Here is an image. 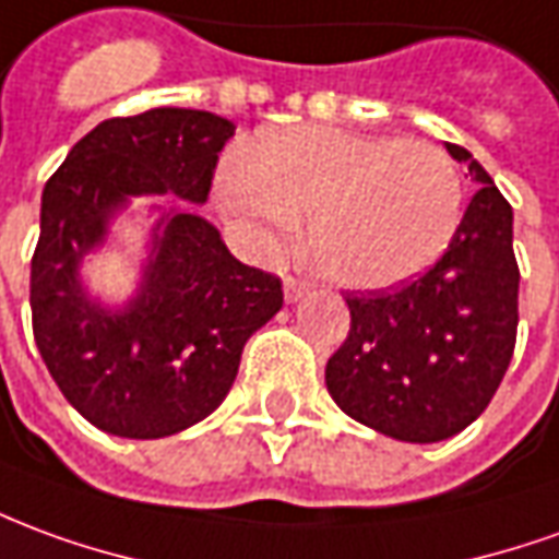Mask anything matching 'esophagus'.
I'll use <instances>...</instances> for the list:
<instances>
[{"label": "esophagus", "instance_id": "34e87169", "mask_svg": "<svg viewBox=\"0 0 559 559\" xmlns=\"http://www.w3.org/2000/svg\"><path fill=\"white\" fill-rule=\"evenodd\" d=\"M308 290V284L302 278H293V275H287L284 278V296H287V302H296V299H302Z\"/></svg>", "mask_w": 559, "mask_h": 559}]
</instances>
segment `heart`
<instances>
[{"label":"heart","instance_id":"b5f03b06","mask_svg":"<svg viewBox=\"0 0 559 559\" xmlns=\"http://www.w3.org/2000/svg\"><path fill=\"white\" fill-rule=\"evenodd\" d=\"M221 202L269 239L311 214L318 269L354 290H378L427 272L463 221V175L429 142L296 127L266 132L221 171Z\"/></svg>","mask_w":559,"mask_h":559}]
</instances>
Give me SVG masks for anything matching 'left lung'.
Listing matches in <instances>:
<instances>
[{
	"label": "left lung",
	"mask_w": 559,
	"mask_h": 559,
	"mask_svg": "<svg viewBox=\"0 0 559 559\" xmlns=\"http://www.w3.org/2000/svg\"><path fill=\"white\" fill-rule=\"evenodd\" d=\"M475 197L454 241L415 281L345 293L350 330L326 362L335 405L400 442H442L490 405L518 342L511 205L460 144Z\"/></svg>",
	"instance_id": "obj_1"
}]
</instances>
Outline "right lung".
I'll use <instances>...</instances> for the list:
<instances>
[{
    "mask_svg": "<svg viewBox=\"0 0 559 559\" xmlns=\"http://www.w3.org/2000/svg\"><path fill=\"white\" fill-rule=\"evenodd\" d=\"M233 135V120L193 108L108 117L45 185L29 275L35 345L78 415L111 436L163 439L212 415L245 342L284 306L278 275L239 263L187 212L157 224L142 290L123 311L90 302L78 281L81 257L130 197L205 202Z\"/></svg>",
    "mask_w": 559,
    "mask_h": 559,
    "instance_id": "1",
    "label": "right lung"
}]
</instances>
